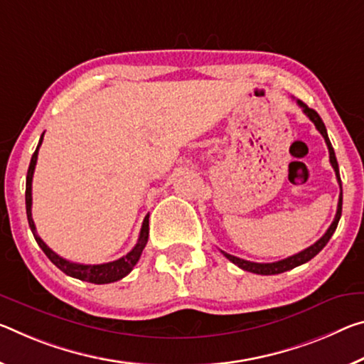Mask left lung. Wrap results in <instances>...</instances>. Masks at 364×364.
I'll return each instance as SVG.
<instances>
[{"label": "left lung", "instance_id": "left-lung-1", "mask_svg": "<svg viewBox=\"0 0 364 364\" xmlns=\"http://www.w3.org/2000/svg\"><path fill=\"white\" fill-rule=\"evenodd\" d=\"M296 103L299 107L303 108V112L306 117L313 121L314 126L317 128V131L321 132L322 137H324V141L327 144V149H328V159H331V165L333 171H336V176L338 180V184H340V198H338V205H337V213H336V218H333V222L331 227H328L327 232L324 233V236H322L321 240H317L314 245H311L309 247H306V250L298 252V255H293L287 259H282V261H277V262H269V264H261V262H251V261H245V259H240L236 256H232L228 255V252H223V256L228 259V261H232L235 265H238L240 269L243 270H247V272H252V274H259V275H275V274H282V272H287V270L290 269H295L298 267V265H301L304 262H308L313 259L316 255H319V251L324 247L328 240L332 238L333 232H336L337 225H338V220H340V215H342V181H340V173H338V164H337V159H336V152H333V147L331 141H328V136H327V129H326V124L322 123V119L319 114H317V112H314L313 108H309L306 103H303L301 100H296Z\"/></svg>", "mask_w": 364, "mask_h": 364}]
</instances>
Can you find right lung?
<instances>
[{
  "mask_svg": "<svg viewBox=\"0 0 364 364\" xmlns=\"http://www.w3.org/2000/svg\"><path fill=\"white\" fill-rule=\"evenodd\" d=\"M45 134V132H43ZM43 134L40 137L38 146L33 152L32 159H31V165H28L27 170V180H26V209H27V220H28V227H31L33 238L38 243V246L42 247V251L47 255V257L53 262L58 269L63 270L66 275L74 277V279L84 280V282H90V284H112V282L121 280L123 277L128 275L132 267L139 261V257L142 255V250L147 245L149 240V215H146L142 222V228H141V235L139 240H137L136 246L128 252V255L117 259L113 262H107V264H77V262H71L68 259L58 256L55 251H51L50 247L43 243V240L37 235L36 230V223H33L32 218V178H33V170H36L37 165V157H38V149L42 146L43 141Z\"/></svg>",
  "mask_w": 364,
  "mask_h": 364,
  "instance_id": "1",
  "label": "right lung"
}]
</instances>
